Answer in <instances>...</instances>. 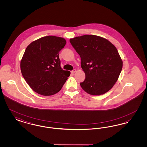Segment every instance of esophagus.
<instances>
[{"label":"esophagus","mask_w":147,"mask_h":147,"mask_svg":"<svg viewBox=\"0 0 147 147\" xmlns=\"http://www.w3.org/2000/svg\"><path fill=\"white\" fill-rule=\"evenodd\" d=\"M76 69H74V70L71 71V74H74V73H76Z\"/></svg>","instance_id":"1"}]
</instances>
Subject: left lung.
<instances>
[{"label":"left lung","instance_id":"left-lung-1","mask_svg":"<svg viewBox=\"0 0 147 147\" xmlns=\"http://www.w3.org/2000/svg\"><path fill=\"white\" fill-rule=\"evenodd\" d=\"M70 43L81 58L85 74L82 88L92 95L109 91L119 79L123 62L116 47L109 40L96 35L70 38Z\"/></svg>","mask_w":147,"mask_h":147}]
</instances>
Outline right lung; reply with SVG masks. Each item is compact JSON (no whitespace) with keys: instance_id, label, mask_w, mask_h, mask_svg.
<instances>
[{"instance_id":"add662e5","label":"right lung","mask_w":147,"mask_h":147,"mask_svg":"<svg viewBox=\"0 0 147 147\" xmlns=\"http://www.w3.org/2000/svg\"><path fill=\"white\" fill-rule=\"evenodd\" d=\"M66 40L62 37L47 36L31 42L20 62L22 75L34 91L51 96L60 91L70 72L61 67L59 52Z\"/></svg>"}]
</instances>
